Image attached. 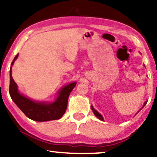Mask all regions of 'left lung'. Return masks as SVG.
I'll list each match as a JSON object with an SVG mask.
<instances>
[{
    "label": "left lung",
    "mask_w": 157,
    "mask_h": 157,
    "mask_svg": "<svg viewBox=\"0 0 157 157\" xmlns=\"http://www.w3.org/2000/svg\"><path fill=\"white\" fill-rule=\"evenodd\" d=\"M146 104H147V101H145V103H144V106ZM144 106H143V107H144ZM91 110H92V111H93V112H94V115H95V116H96V117H97L98 119L101 120V121H104V118H103V117H102V116H101V114H100V113H98L97 111H96V110H95V109H94V106H91Z\"/></svg>",
    "instance_id": "obj_1"
}]
</instances>
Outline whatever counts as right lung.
<instances>
[{
	"label": "right lung",
	"mask_w": 157,
	"mask_h": 157,
	"mask_svg": "<svg viewBox=\"0 0 157 157\" xmlns=\"http://www.w3.org/2000/svg\"><path fill=\"white\" fill-rule=\"evenodd\" d=\"M18 56V53L12 61L11 67ZM11 67L10 69V96L23 113L29 119L36 121H48L61 119L66 112L68 96L76 86V82H73L62 88L58 93V97L54 102L35 101L19 93L18 86L12 77Z\"/></svg>",
	"instance_id": "right-lung-1"
}]
</instances>
